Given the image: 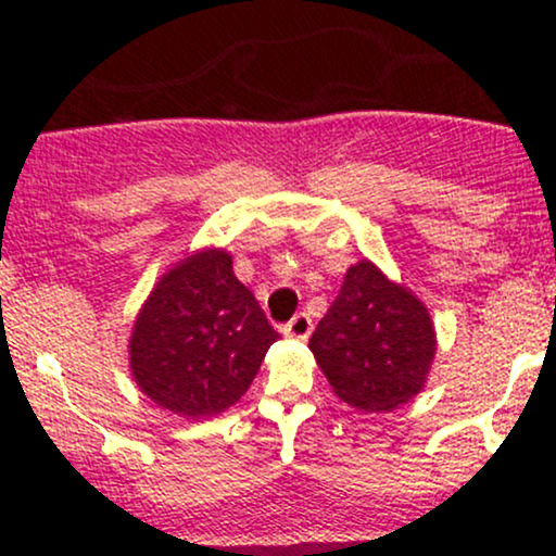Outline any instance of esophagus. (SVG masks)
Segmentation results:
<instances>
[{"instance_id": "obj_1", "label": "esophagus", "mask_w": 556, "mask_h": 556, "mask_svg": "<svg viewBox=\"0 0 556 556\" xmlns=\"http://www.w3.org/2000/svg\"><path fill=\"white\" fill-rule=\"evenodd\" d=\"M311 329H314V324H311V316L308 314H298L292 318L290 324H285V337H290V340H308L311 337Z\"/></svg>"}]
</instances>
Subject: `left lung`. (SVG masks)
Instances as JSON below:
<instances>
[{"label": "left lung", "mask_w": 556, "mask_h": 556, "mask_svg": "<svg viewBox=\"0 0 556 556\" xmlns=\"http://www.w3.org/2000/svg\"><path fill=\"white\" fill-rule=\"evenodd\" d=\"M308 348L337 397L355 410L389 413L426 387L437 331L416 292L363 258L344 274Z\"/></svg>", "instance_id": "obj_1"}]
</instances>
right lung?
<instances>
[{"label": "right lung", "instance_id": "obj_1", "mask_svg": "<svg viewBox=\"0 0 556 556\" xmlns=\"http://www.w3.org/2000/svg\"><path fill=\"white\" fill-rule=\"evenodd\" d=\"M279 334L235 277L225 248H201L159 277L132 321L127 358L140 392L182 418H214L256 379Z\"/></svg>", "mask_w": 556, "mask_h": 556}]
</instances>
